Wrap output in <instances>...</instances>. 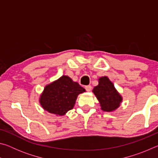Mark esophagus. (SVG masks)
<instances>
[{"label": "esophagus", "instance_id": "esophagus-1", "mask_svg": "<svg viewBox=\"0 0 158 158\" xmlns=\"http://www.w3.org/2000/svg\"><path fill=\"white\" fill-rule=\"evenodd\" d=\"M85 90H86V91L89 92V91H90V90H91L92 87H91V85H85Z\"/></svg>", "mask_w": 158, "mask_h": 158}]
</instances>
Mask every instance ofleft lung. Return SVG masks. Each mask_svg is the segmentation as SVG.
I'll list each match as a JSON object with an SVG mask.
<instances>
[{
	"instance_id": "1",
	"label": "left lung",
	"mask_w": 158,
	"mask_h": 158,
	"mask_svg": "<svg viewBox=\"0 0 158 158\" xmlns=\"http://www.w3.org/2000/svg\"><path fill=\"white\" fill-rule=\"evenodd\" d=\"M93 92L100 102L101 109L105 111H113L118 108L122 102V97L115 89L108 77L99 79V84L94 87Z\"/></svg>"
}]
</instances>
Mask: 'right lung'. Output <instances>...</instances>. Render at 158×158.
<instances>
[{
  "label": "right lung",
  "instance_id": "1",
  "mask_svg": "<svg viewBox=\"0 0 158 158\" xmlns=\"http://www.w3.org/2000/svg\"><path fill=\"white\" fill-rule=\"evenodd\" d=\"M85 91L78 83L73 81L68 76H62L45 86L40 102L44 110L57 116H63L73 109L77 96Z\"/></svg>",
  "mask_w": 158,
  "mask_h": 158
}]
</instances>
